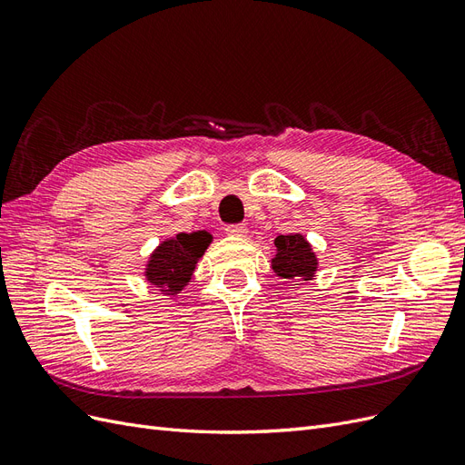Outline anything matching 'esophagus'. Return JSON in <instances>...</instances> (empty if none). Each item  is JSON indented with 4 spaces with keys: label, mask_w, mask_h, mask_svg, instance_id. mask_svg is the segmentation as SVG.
<instances>
[{
    "label": "esophagus",
    "mask_w": 465,
    "mask_h": 465,
    "mask_svg": "<svg viewBox=\"0 0 465 465\" xmlns=\"http://www.w3.org/2000/svg\"><path fill=\"white\" fill-rule=\"evenodd\" d=\"M224 231H227L229 236H238V238H242V236L248 234L246 224H229V227L224 229Z\"/></svg>",
    "instance_id": "34e87169"
}]
</instances>
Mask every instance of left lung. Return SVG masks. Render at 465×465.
Instances as JSON below:
<instances>
[{
  "label": "left lung",
  "instance_id": "8db88e82",
  "mask_svg": "<svg viewBox=\"0 0 465 465\" xmlns=\"http://www.w3.org/2000/svg\"><path fill=\"white\" fill-rule=\"evenodd\" d=\"M275 256L272 258V270L289 283L301 281L311 283L318 272V256L312 244L301 232L279 234L275 238Z\"/></svg>",
  "mask_w": 465,
  "mask_h": 465
}]
</instances>
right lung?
<instances>
[{
    "label": "right lung",
    "mask_w": 465,
    "mask_h": 465,
    "mask_svg": "<svg viewBox=\"0 0 465 465\" xmlns=\"http://www.w3.org/2000/svg\"><path fill=\"white\" fill-rule=\"evenodd\" d=\"M213 242L207 231L178 232L168 236L151 252L145 263V281L157 287L164 297H178L195 272V265L203 258L205 250Z\"/></svg>",
    "instance_id": "obj_1"
}]
</instances>
